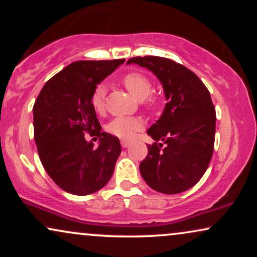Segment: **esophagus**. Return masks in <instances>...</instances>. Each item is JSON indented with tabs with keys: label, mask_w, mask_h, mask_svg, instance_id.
I'll list each match as a JSON object with an SVG mask.
<instances>
[{
	"label": "esophagus",
	"mask_w": 257,
	"mask_h": 257,
	"mask_svg": "<svg viewBox=\"0 0 257 257\" xmlns=\"http://www.w3.org/2000/svg\"><path fill=\"white\" fill-rule=\"evenodd\" d=\"M129 144H131V143H129V141H126V140L120 141V145H122V147H124V149H125V147L129 146Z\"/></svg>",
	"instance_id": "1"
}]
</instances>
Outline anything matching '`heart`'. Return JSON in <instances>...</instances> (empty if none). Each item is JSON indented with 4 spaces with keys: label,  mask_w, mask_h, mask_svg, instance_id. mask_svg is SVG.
Here are the masks:
<instances>
[{
    "label": "heart",
    "mask_w": 257,
    "mask_h": 257,
    "mask_svg": "<svg viewBox=\"0 0 257 257\" xmlns=\"http://www.w3.org/2000/svg\"><path fill=\"white\" fill-rule=\"evenodd\" d=\"M122 83L135 98L143 100L145 107L149 110H155L158 105V98L150 94L152 90V82L145 73L140 71L125 73L122 77ZM90 102L98 113H102L105 111V89L102 85H98L94 89ZM143 120L135 117H117L106 125V131L117 138L131 139L135 133L143 128Z\"/></svg>",
    "instance_id": "1"
}]
</instances>
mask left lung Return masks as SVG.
Wrapping results in <instances>:
<instances>
[{"label":"left lung","mask_w":257,"mask_h":257,"mask_svg":"<svg viewBox=\"0 0 257 257\" xmlns=\"http://www.w3.org/2000/svg\"><path fill=\"white\" fill-rule=\"evenodd\" d=\"M126 63L151 70L168 100L161 118L147 131L155 143L147 145L141 176L157 192H184L204 175L213 157L216 112L210 93L196 73L170 59L146 55Z\"/></svg>","instance_id":"8db88e82"}]
</instances>
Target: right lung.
<instances>
[{
  "label": "right lung",
  "instance_id": "1",
  "mask_svg": "<svg viewBox=\"0 0 257 257\" xmlns=\"http://www.w3.org/2000/svg\"><path fill=\"white\" fill-rule=\"evenodd\" d=\"M124 59L81 60L67 65L43 85L34 105L38 156L47 174L61 190L78 196L107 184L120 155L118 138L101 132L91 94ZM84 134L99 138L94 148Z\"/></svg>",
  "mask_w": 257,
  "mask_h": 257
}]
</instances>
